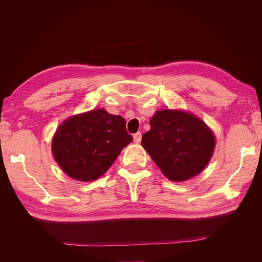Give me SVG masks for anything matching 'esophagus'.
Masks as SVG:
<instances>
[{
  "label": "esophagus",
  "mask_w": 262,
  "mask_h": 262,
  "mask_svg": "<svg viewBox=\"0 0 262 262\" xmlns=\"http://www.w3.org/2000/svg\"><path fill=\"white\" fill-rule=\"evenodd\" d=\"M141 140H142L141 132H137L136 134H134V136H133V141L136 142V143H140Z\"/></svg>",
  "instance_id": "esophagus-1"
}]
</instances>
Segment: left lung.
I'll use <instances>...</instances> for the list:
<instances>
[{
  "instance_id": "obj_1",
  "label": "left lung",
  "mask_w": 262,
  "mask_h": 262,
  "mask_svg": "<svg viewBox=\"0 0 262 262\" xmlns=\"http://www.w3.org/2000/svg\"><path fill=\"white\" fill-rule=\"evenodd\" d=\"M149 124L142 146L168 179L192 178L210 162L215 138L198 117L181 110H158Z\"/></svg>"
}]
</instances>
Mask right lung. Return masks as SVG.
<instances>
[{
  "instance_id": "1",
  "label": "right lung",
  "mask_w": 262,
  "mask_h": 262,
  "mask_svg": "<svg viewBox=\"0 0 262 262\" xmlns=\"http://www.w3.org/2000/svg\"><path fill=\"white\" fill-rule=\"evenodd\" d=\"M132 140L121 116L96 109L68 118L54 134L52 153L68 176L93 181L104 175Z\"/></svg>"
}]
</instances>
